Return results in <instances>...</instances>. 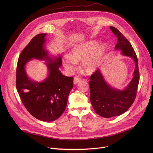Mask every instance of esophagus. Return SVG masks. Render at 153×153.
I'll return each mask as SVG.
<instances>
[{
    "mask_svg": "<svg viewBox=\"0 0 153 153\" xmlns=\"http://www.w3.org/2000/svg\"><path fill=\"white\" fill-rule=\"evenodd\" d=\"M80 81H81V79L79 77H75L74 78V84H75V85L78 83Z\"/></svg>",
    "mask_w": 153,
    "mask_h": 153,
    "instance_id": "34e87169",
    "label": "esophagus"
}]
</instances>
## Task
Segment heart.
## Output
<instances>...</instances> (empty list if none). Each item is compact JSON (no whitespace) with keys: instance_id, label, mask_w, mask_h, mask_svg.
<instances>
[{"instance_id":"heart-1","label":"heart","mask_w":153,"mask_h":153,"mask_svg":"<svg viewBox=\"0 0 153 153\" xmlns=\"http://www.w3.org/2000/svg\"><path fill=\"white\" fill-rule=\"evenodd\" d=\"M107 48L106 43L98 45V42L90 40L79 43L73 47L70 56L62 59L64 68L73 72L77 67V63L82 61V69L84 73L91 74L95 73L102 63Z\"/></svg>"}]
</instances>
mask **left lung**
<instances>
[{
	"label": "left lung",
	"mask_w": 153,
	"mask_h": 153,
	"mask_svg": "<svg viewBox=\"0 0 153 153\" xmlns=\"http://www.w3.org/2000/svg\"><path fill=\"white\" fill-rule=\"evenodd\" d=\"M110 29L117 37L115 50L121 51L123 56L131 58L135 68L131 80L123 90L108 84L100 70H97L90 77L91 103L95 112L105 118L120 116L128 110L136 98L139 82L138 60L132 45L117 28L111 26Z\"/></svg>",
	"instance_id": "obj_1"
}]
</instances>
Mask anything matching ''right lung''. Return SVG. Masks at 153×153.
<instances>
[{"label": "right lung", "instance_id": "add662e5", "mask_svg": "<svg viewBox=\"0 0 153 153\" xmlns=\"http://www.w3.org/2000/svg\"><path fill=\"white\" fill-rule=\"evenodd\" d=\"M47 34H37L22 51L16 70V88L24 105L34 117L43 122H52L63 113L68 97L73 87V78L63 75L60 56H50L46 48ZM45 61L48 76L42 82L31 79L25 67L30 60Z\"/></svg>", "mask_w": 153, "mask_h": 153}]
</instances>
